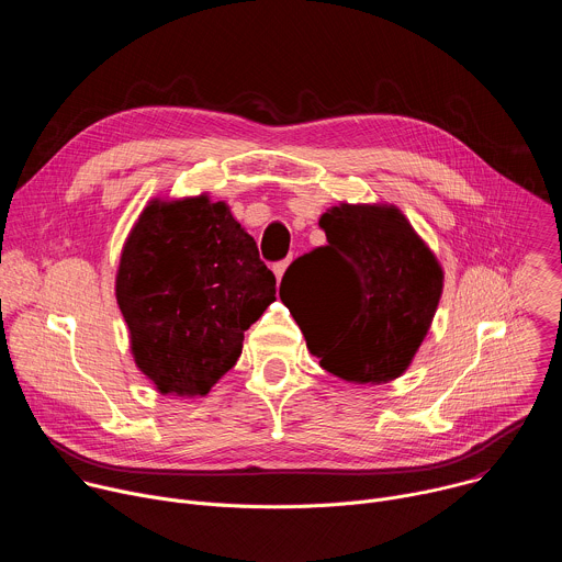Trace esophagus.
I'll return each instance as SVG.
<instances>
[{"label": "esophagus", "mask_w": 562, "mask_h": 562, "mask_svg": "<svg viewBox=\"0 0 562 562\" xmlns=\"http://www.w3.org/2000/svg\"><path fill=\"white\" fill-rule=\"evenodd\" d=\"M286 267H289V260H282V262H276L273 265V273H276V278H278V282L282 280V276H284V271H286Z\"/></svg>", "instance_id": "obj_1"}]
</instances>
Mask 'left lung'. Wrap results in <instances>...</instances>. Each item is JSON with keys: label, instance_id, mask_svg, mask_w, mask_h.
Segmentation results:
<instances>
[{"label": "left lung", "instance_id": "8db88e82", "mask_svg": "<svg viewBox=\"0 0 562 562\" xmlns=\"http://www.w3.org/2000/svg\"><path fill=\"white\" fill-rule=\"evenodd\" d=\"M319 226L327 245L291 262L280 297L319 367L356 384L395 380L431 327L442 269L395 206L340 204Z\"/></svg>", "mask_w": 562, "mask_h": 562}]
</instances>
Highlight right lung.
Listing matches in <instances>:
<instances>
[{
    "mask_svg": "<svg viewBox=\"0 0 562 562\" xmlns=\"http://www.w3.org/2000/svg\"><path fill=\"white\" fill-rule=\"evenodd\" d=\"M115 295L139 371L165 395H206L276 300L256 239L209 195L153 200L122 249Z\"/></svg>",
    "mask_w": 562,
    "mask_h": 562,
    "instance_id": "obj_1",
    "label": "right lung"
}]
</instances>
